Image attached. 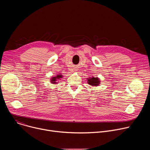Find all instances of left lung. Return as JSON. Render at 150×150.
I'll use <instances>...</instances> for the list:
<instances>
[{"mask_svg": "<svg viewBox=\"0 0 150 150\" xmlns=\"http://www.w3.org/2000/svg\"><path fill=\"white\" fill-rule=\"evenodd\" d=\"M88 83L90 85H93V86H97L100 83V80L98 78L92 77L91 78H88Z\"/></svg>", "mask_w": 150, "mask_h": 150, "instance_id": "obj_1", "label": "left lung"}]
</instances>
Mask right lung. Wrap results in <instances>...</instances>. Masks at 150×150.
Here are the masks:
<instances>
[{
	"label": "right lung",
	"instance_id": "right-lung-1",
	"mask_svg": "<svg viewBox=\"0 0 150 150\" xmlns=\"http://www.w3.org/2000/svg\"><path fill=\"white\" fill-rule=\"evenodd\" d=\"M62 76L61 75H57L56 76V77H53L52 78V82L53 83H56V81L57 80V79H59V78H62Z\"/></svg>",
	"mask_w": 150,
	"mask_h": 150
}]
</instances>
